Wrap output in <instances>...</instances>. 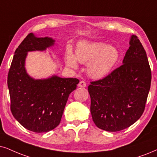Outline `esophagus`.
Wrapping results in <instances>:
<instances>
[{"label": "esophagus", "instance_id": "34e87169", "mask_svg": "<svg viewBox=\"0 0 157 157\" xmlns=\"http://www.w3.org/2000/svg\"><path fill=\"white\" fill-rule=\"evenodd\" d=\"M86 86V82H84V81H80L78 84V87H80V88H85Z\"/></svg>", "mask_w": 157, "mask_h": 157}]
</instances>
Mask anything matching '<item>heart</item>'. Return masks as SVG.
<instances>
[{
	"instance_id": "b5f03b06",
	"label": "heart",
	"mask_w": 157,
	"mask_h": 157,
	"mask_svg": "<svg viewBox=\"0 0 157 157\" xmlns=\"http://www.w3.org/2000/svg\"><path fill=\"white\" fill-rule=\"evenodd\" d=\"M120 53L116 48L101 42L82 41L77 45L75 56L69 49L67 51L66 62L69 67L76 68L77 61L88 64L87 73L94 79H101L117 62Z\"/></svg>"
}]
</instances>
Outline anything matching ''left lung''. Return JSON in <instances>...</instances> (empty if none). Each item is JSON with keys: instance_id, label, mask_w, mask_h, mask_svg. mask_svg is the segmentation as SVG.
I'll list each match as a JSON object with an SVG mask.
<instances>
[{"instance_id": "obj_1", "label": "left lung", "mask_w": 157, "mask_h": 157, "mask_svg": "<svg viewBox=\"0 0 157 157\" xmlns=\"http://www.w3.org/2000/svg\"><path fill=\"white\" fill-rule=\"evenodd\" d=\"M129 44L123 64L88 88L93 122L109 132L124 130L141 117L150 90L151 72L146 51L136 35Z\"/></svg>"}]
</instances>
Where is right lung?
Here are the masks:
<instances>
[{
	"label": "right lung",
	"instance_id": "1",
	"mask_svg": "<svg viewBox=\"0 0 157 157\" xmlns=\"http://www.w3.org/2000/svg\"><path fill=\"white\" fill-rule=\"evenodd\" d=\"M54 44L51 37L29 33L15 51L8 75L11 113L24 128L35 132L51 131L59 125L69 94L80 82L57 75L35 80L27 74V53L45 51Z\"/></svg>",
	"mask_w": 157,
	"mask_h": 157
}]
</instances>
